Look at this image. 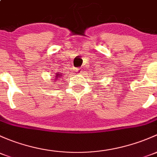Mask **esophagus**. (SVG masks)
Returning a JSON list of instances; mask_svg holds the SVG:
<instances>
[{
  "label": "esophagus",
  "mask_w": 157,
  "mask_h": 157,
  "mask_svg": "<svg viewBox=\"0 0 157 157\" xmlns=\"http://www.w3.org/2000/svg\"><path fill=\"white\" fill-rule=\"evenodd\" d=\"M76 72H77V73H78V74H80L82 72V69L80 68V67H78V68L76 69Z\"/></svg>",
  "instance_id": "obj_1"
}]
</instances>
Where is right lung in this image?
<instances>
[{"label":"right lung","mask_w":157,"mask_h":157,"mask_svg":"<svg viewBox=\"0 0 157 157\" xmlns=\"http://www.w3.org/2000/svg\"><path fill=\"white\" fill-rule=\"evenodd\" d=\"M61 76H62L61 74H56V80H58V79H59L61 77Z\"/></svg>","instance_id":"right-lung-1"}]
</instances>
